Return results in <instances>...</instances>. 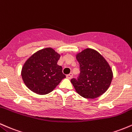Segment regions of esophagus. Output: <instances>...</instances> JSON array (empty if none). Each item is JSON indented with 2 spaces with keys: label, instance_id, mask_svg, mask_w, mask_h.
<instances>
[{
  "label": "esophagus",
  "instance_id": "34e87169",
  "mask_svg": "<svg viewBox=\"0 0 132 132\" xmlns=\"http://www.w3.org/2000/svg\"><path fill=\"white\" fill-rule=\"evenodd\" d=\"M72 76H73V74L72 73H70V74H68V75H67V78H68V79H71V78H72Z\"/></svg>",
  "mask_w": 132,
  "mask_h": 132
}]
</instances>
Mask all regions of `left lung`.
Segmentation results:
<instances>
[{"label":"left lung","mask_w":132,"mask_h":132,"mask_svg":"<svg viewBox=\"0 0 132 132\" xmlns=\"http://www.w3.org/2000/svg\"><path fill=\"white\" fill-rule=\"evenodd\" d=\"M80 64L77 78L70 82L77 92L85 98L93 99L102 95L110 87L113 73L106 60L97 51L86 48L76 55Z\"/></svg>","instance_id":"8db88e82"}]
</instances>
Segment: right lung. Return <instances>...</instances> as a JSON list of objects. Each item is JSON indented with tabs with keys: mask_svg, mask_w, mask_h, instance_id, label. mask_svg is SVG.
<instances>
[{
	"mask_svg": "<svg viewBox=\"0 0 132 132\" xmlns=\"http://www.w3.org/2000/svg\"><path fill=\"white\" fill-rule=\"evenodd\" d=\"M60 55L52 48L40 50L25 62L21 75L26 85L34 93L45 95L51 92L65 75L57 65Z\"/></svg>",
	"mask_w": 132,
	"mask_h": 132,
	"instance_id": "obj_1",
	"label": "right lung"
}]
</instances>
